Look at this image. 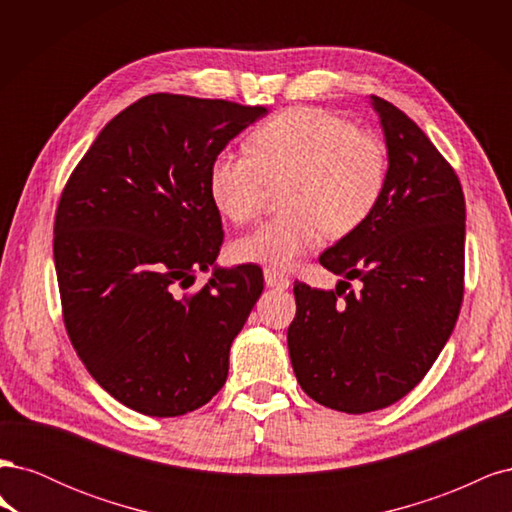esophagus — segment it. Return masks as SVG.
<instances>
[{
	"label": "esophagus",
	"instance_id": "34e87169",
	"mask_svg": "<svg viewBox=\"0 0 512 512\" xmlns=\"http://www.w3.org/2000/svg\"><path fill=\"white\" fill-rule=\"evenodd\" d=\"M265 282L269 288H277V290H286L290 286L288 277L280 271H273V269H265Z\"/></svg>",
	"mask_w": 512,
	"mask_h": 512
}]
</instances>
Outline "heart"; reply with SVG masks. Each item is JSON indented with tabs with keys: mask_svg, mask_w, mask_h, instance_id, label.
<instances>
[{
	"mask_svg": "<svg viewBox=\"0 0 512 512\" xmlns=\"http://www.w3.org/2000/svg\"><path fill=\"white\" fill-rule=\"evenodd\" d=\"M386 149L380 138L316 106L290 108L250 136V153L213 158L207 190L213 207L232 224L254 220L273 185L282 215L235 243V256L269 269H290L320 245L361 228L386 188Z\"/></svg>",
	"mask_w": 512,
	"mask_h": 512,
	"instance_id": "1",
	"label": "heart"
}]
</instances>
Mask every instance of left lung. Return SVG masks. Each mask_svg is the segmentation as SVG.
I'll return each mask as SVG.
<instances>
[{
	"label": "left lung",
	"mask_w": 512,
	"mask_h": 512,
	"mask_svg": "<svg viewBox=\"0 0 512 512\" xmlns=\"http://www.w3.org/2000/svg\"><path fill=\"white\" fill-rule=\"evenodd\" d=\"M386 143V188L371 218L320 256L359 291L294 282L290 363L318 404L363 414L425 378L463 299L466 200L455 170L397 106L371 96ZM343 299L339 300L338 297Z\"/></svg>",
	"instance_id": "left-lung-1"
}]
</instances>
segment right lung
Listing matches in <instances>:
<instances>
[{"instance_id":"right-lung-1","label":"right lung","mask_w":512,"mask_h":512,"mask_svg":"<svg viewBox=\"0 0 512 512\" xmlns=\"http://www.w3.org/2000/svg\"><path fill=\"white\" fill-rule=\"evenodd\" d=\"M265 106L153 94L106 123L55 215L53 256L70 342L94 380L147 416L218 393L232 339L262 292L258 267H218L207 175ZM210 282L183 295L198 270Z\"/></svg>"}]
</instances>
